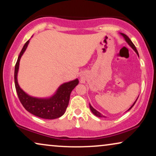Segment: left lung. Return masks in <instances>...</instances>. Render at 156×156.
Here are the masks:
<instances>
[{
    "mask_svg": "<svg viewBox=\"0 0 156 156\" xmlns=\"http://www.w3.org/2000/svg\"><path fill=\"white\" fill-rule=\"evenodd\" d=\"M121 35H122L123 37H124V39H125V40H126V42H127V43H128V44H129V45L131 47V48H132V49H133V50L134 51H135V52H136V54H137V55H138V51H137V50H136V47H135V45H134V44H133V42H131V40L129 39V37H128V36H127L126 35H125V34H123V33H121ZM138 98H137V99H136V101H134V103L133 104V105H132V106H131V107H130V108H129V109H128L127 111H129L130 109H131V108L132 107H133V106H134V104H136V101H137ZM89 108H90V109H91V112H92V113H93V114L95 115V116H98V117H106V116H103V115H102V114H101V113H99V112H98V111H97V110H96V109H95V108H94L92 107V106H91V104H89ZM127 111H126V112H127Z\"/></svg>",
    "mask_w": 156,
    "mask_h": 156,
    "instance_id": "1",
    "label": "left lung"
}]
</instances>
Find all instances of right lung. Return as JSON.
<instances>
[{"mask_svg": "<svg viewBox=\"0 0 156 156\" xmlns=\"http://www.w3.org/2000/svg\"><path fill=\"white\" fill-rule=\"evenodd\" d=\"M29 42L30 40L25 42L15 66V86L18 98L25 109L36 116L45 119L59 118L65 114L69 104L70 94L79 84V80L76 79L69 82L64 83L59 86L55 94L50 98H37L27 94L19 86L17 76L20 58L26 50Z\"/></svg>", "mask_w": 156, "mask_h": 156, "instance_id": "1", "label": "right lung"}]
</instances>
